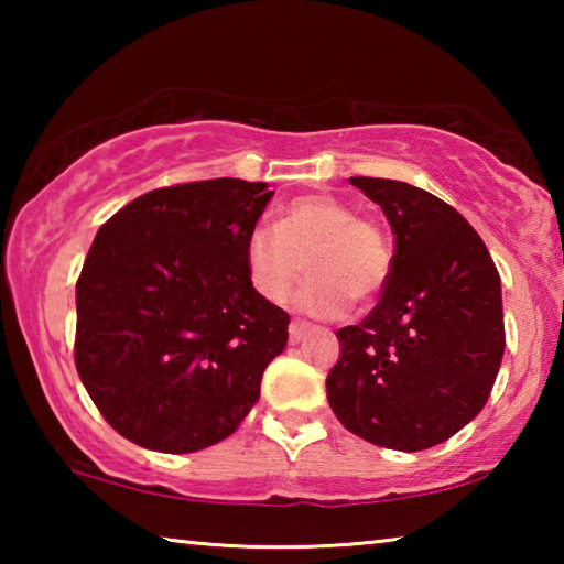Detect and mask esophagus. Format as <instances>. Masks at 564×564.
Here are the masks:
<instances>
[{"instance_id":"1","label":"esophagus","mask_w":564,"mask_h":564,"mask_svg":"<svg viewBox=\"0 0 564 564\" xmlns=\"http://www.w3.org/2000/svg\"><path fill=\"white\" fill-rule=\"evenodd\" d=\"M308 323H299V321H293L291 323V326H289V333H291V340L293 343H299L303 336H305V333H308Z\"/></svg>"}]
</instances>
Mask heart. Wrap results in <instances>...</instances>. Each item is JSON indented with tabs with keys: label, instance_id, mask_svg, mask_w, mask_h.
Instances as JSON below:
<instances>
[{
	"label": "heart",
	"instance_id": "b5f03b06",
	"mask_svg": "<svg viewBox=\"0 0 564 564\" xmlns=\"http://www.w3.org/2000/svg\"><path fill=\"white\" fill-rule=\"evenodd\" d=\"M311 279L295 299L308 316H338L348 295L370 301L383 289L393 251L376 221L330 194H305L285 204L275 226H256L246 238V271L256 293L285 303L303 275Z\"/></svg>",
	"mask_w": 564,
	"mask_h": 564
}]
</instances>
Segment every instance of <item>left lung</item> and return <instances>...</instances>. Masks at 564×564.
<instances>
[{
  "label": "left lung",
  "instance_id": "left-lung-1",
  "mask_svg": "<svg viewBox=\"0 0 564 564\" xmlns=\"http://www.w3.org/2000/svg\"><path fill=\"white\" fill-rule=\"evenodd\" d=\"M350 184L383 208L395 253L376 308L336 333L328 403L362 441L425 451L488 403L505 352L500 275L475 228L437 196L390 178Z\"/></svg>",
  "mask_w": 564,
  "mask_h": 564
}]
</instances>
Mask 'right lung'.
<instances>
[{
	"label": "right lung",
	"mask_w": 564,
	"mask_h": 564,
	"mask_svg": "<svg viewBox=\"0 0 564 564\" xmlns=\"http://www.w3.org/2000/svg\"><path fill=\"white\" fill-rule=\"evenodd\" d=\"M271 196L263 181H194L149 191L99 228L76 281L74 360L127 441L196 453L251 413L291 321L246 271Z\"/></svg>",
	"instance_id": "obj_1"
}]
</instances>
